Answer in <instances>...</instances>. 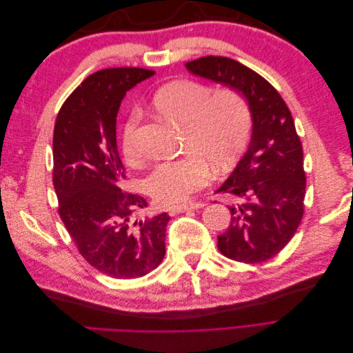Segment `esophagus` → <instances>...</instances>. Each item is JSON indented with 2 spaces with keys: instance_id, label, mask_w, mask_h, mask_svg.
Segmentation results:
<instances>
[{
  "instance_id": "1",
  "label": "esophagus",
  "mask_w": 353,
  "mask_h": 353,
  "mask_svg": "<svg viewBox=\"0 0 353 353\" xmlns=\"http://www.w3.org/2000/svg\"><path fill=\"white\" fill-rule=\"evenodd\" d=\"M205 206V203L203 201H190V203H185V205L183 206H176V208H172L169 210L170 215H176V213H183V212H187V210H196V209H200Z\"/></svg>"
}]
</instances>
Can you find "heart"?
Here are the masks:
<instances>
[{
    "label": "heart",
    "mask_w": 353,
    "mask_h": 353,
    "mask_svg": "<svg viewBox=\"0 0 353 353\" xmlns=\"http://www.w3.org/2000/svg\"><path fill=\"white\" fill-rule=\"evenodd\" d=\"M154 112L165 121L183 126V157L160 162L145 178V190L160 206L174 208L208 183L210 168L223 172L236 162L248 143L250 113L243 95L231 88L210 92L194 81H174L157 90L152 99ZM126 125L123 154L137 159L134 128Z\"/></svg>",
    "instance_id": "1"
}]
</instances>
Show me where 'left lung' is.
I'll use <instances>...</instances> for the list:
<instances>
[{
    "label": "left lung",
    "mask_w": 353,
    "mask_h": 353,
    "mask_svg": "<svg viewBox=\"0 0 353 353\" xmlns=\"http://www.w3.org/2000/svg\"><path fill=\"white\" fill-rule=\"evenodd\" d=\"M185 68L240 92L249 104V148L216 190L231 201V222L218 236V249L243 263L268 261L292 240L303 216V150L292 113L268 81L236 60L208 56Z\"/></svg>",
    "instance_id": "1"
}]
</instances>
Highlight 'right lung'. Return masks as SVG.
<instances>
[{
    "label": "right lung",
    "mask_w": 353,
    "mask_h": 353,
    "mask_svg": "<svg viewBox=\"0 0 353 353\" xmlns=\"http://www.w3.org/2000/svg\"><path fill=\"white\" fill-rule=\"evenodd\" d=\"M153 70L114 68L95 72L61 105L52 137V183L59 213L79 253L112 279H138L165 258L169 215L135 219L144 197L125 193L117 153L116 116L126 91Z\"/></svg>",
    "instance_id": "add662e5"
}]
</instances>
